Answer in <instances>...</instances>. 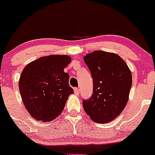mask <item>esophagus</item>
Returning a JSON list of instances; mask_svg holds the SVG:
<instances>
[{"mask_svg": "<svg viewBox=\"0 0 155 155\" xmlns=\"http://www.w3.org/2000/svg\"><path fill=\"white\" fill-rule=\"evenodd\" d=\"M79 89H78V88H75L74 89V93H75V95H78L79 94Z\"/></svg>", "mask_w": 155, "mask_h": 155, "instance_id": "obj_1", "label": "esophagus"}]
</instances>
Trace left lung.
<instances>
[{
	"label": "left lung",
	"instance_id": "8db88e82",
	"mask_svg": "<svg viewBox=\"0 0 155 155\" xmlns=\"http://www.w3.org/2000/svg\"><path fill=\"white\" fill-rule=\"evenodd\" d=\"M93 80V93L83 101L85 112L94 122L114 120L127 105L132 74L125 62L115 53L96 50L84 57Z\"/></svg>",
	"mask_w": 155,
	"mask_h": 155
}]
</instances>
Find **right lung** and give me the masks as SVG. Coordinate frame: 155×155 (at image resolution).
Returning a JSON list of instances; mask_svg holds the SVG:
<instances>
[{"instance_id":"add662e5","label":"right lung","mask_w":155,"mask_h":155,"mask_svg":"<svg viewBox=\"0 0 155 155\" xmlns=\"http://www.w3.org/2000/svg\"><path fill=\"white\" fill-rule=\"evenodd\" d=\"M71 61L68 55L51 54L31 62L23 69L19 88L23 104L36 120L49 122L61 114L68 96L74 93L64 68Z\"/></svg>"}]
</instances>
